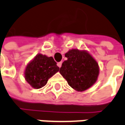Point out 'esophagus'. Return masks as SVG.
Masks as SVG:
<instances>
[{
	"label": "esophagus",
	"instance_id": "obj_1",
	"mask_svg": "<svg viewBox=\"0 0 125 125\" xmlns=\"http://www.w3.org/2000/svg\"><path fill=\"white\" fill-rule=\"evenodd\" d=\"M57 65L59 67H60L62 66V62H58V64H57Z\"/></svg>",
	"mask_w": 125,
	"mask_h": 125
}]
</instances>
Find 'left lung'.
<instances>
[{
	"mask_svg": "<svg viewBox=\"0 0 125 125\" xmlns=\"http://www.w3.org/2000/svg\"><path fill=\"white\" fill-rule=\"evenodd\" d=\"M60 73L68 84L77 91H84L96 82L99 66L96 59L86 50L73 48L65 54Z\"/></svg>",
	"mask_w": 125,
	"mask_h": 125,
	"instance_id": "8db88e82",
	"label": "left lung"
}]
</instances>
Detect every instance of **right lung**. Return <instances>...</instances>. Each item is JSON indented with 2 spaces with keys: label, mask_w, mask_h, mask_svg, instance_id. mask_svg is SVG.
<instances>
[{
  "label": "right lung",
  "mask_w": 125,
  "mask_h": 125,
  "mask_svg": "<svg viewBox=\"0 0 125 125\" xmlns=\"http://www.w3.org/2000/svg\"><path fill=\"white\" fill-rule=\"evenodd\" d=\"M59 69L52 57L38 53L26 66L24 78L32 88L40 89L47 84L48 80L58 72Z\"/></svg>",
  "instance_id": "obj_1"
}]
</instances>
